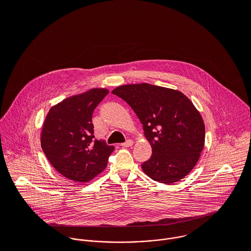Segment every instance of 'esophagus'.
<instances>
[{
    "label": "esophagus",
    "instance_id": "esophagus-1",
    "mask_svg": "<svg viewBox=\"0 0 251 251\" xmlns=\"http://www.w3.org/2000/svg\"><path fill=\"white\" fill-rule=\"evenodd\" d=\"M132 145H133V141H132V140H127L126 142L121 144V146H122V147H125V148H128V147H131Z\"/></svg>",
    "mask_w": 251,
    "mask_h": 251
}]
</instances>
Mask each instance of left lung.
<instances>
[{
	"instance_id": "1",
	"label": "left lung",
	"mask_w": 251,
	"mask_h": 251,
	"mask_svg": "<svg viewBox=\"0 0 251 251\" xmlns=\"http://www.w3.org/2000/svg\"><path fill=\"white\" fill-rule=\"evenodd\" d=\"M112 94L133 109L152 150L141 165L155 181L171 184L196 165L205 144V125L199 111L177 90L148 83L119 86Z\"/></svg>"
}]
</instances>
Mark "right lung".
<instances>
[{
  "instance_id": "1",
  "label": "right lung",
  "mask_w": 251,
  "mask_h": 251,
  "mask_svg": "<svg viewBox=\"0 0 251 251\" xmlns=\"http://www.w3.org/2000/svg\"><path fill=\"white\" fill-rule=\"evenodd\" d=\"M109 93L95 88L70 97L50 108L41 130L40 143L51 165L64 177L87 182L107 166L114 146L97 140L93 113Z\"/></svg>"
}]
</instances>
